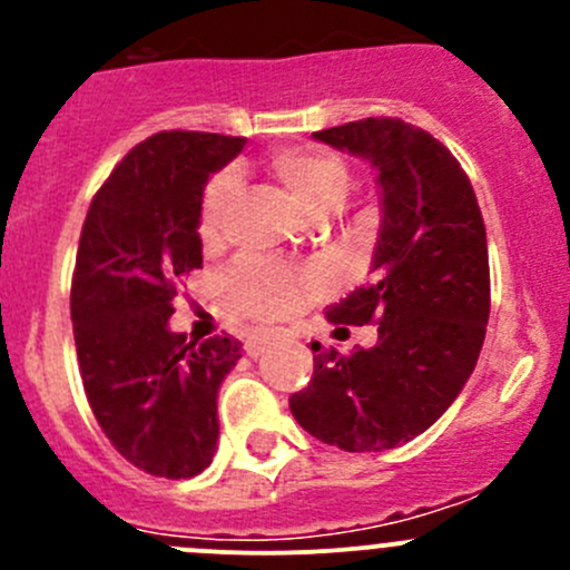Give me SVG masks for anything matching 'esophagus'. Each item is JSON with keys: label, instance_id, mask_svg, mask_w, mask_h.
<instances>
[{"label": "esophagus", "instance_id": "1", "mask_svg": "<svg viewBox=\"0 0 570 570\" xmlns=\"http://www.w3.org/2000/svg\"><path fill=\"white\" fill-rule=\"evenodd\" d=\"M269 344H273V333L256 331V333H250L248 338H245V353H248L250 358H258V355H262L264 350L269 347Z\"/></svg>", "mask_w": 570, "mask_h": 570}]
</instances>
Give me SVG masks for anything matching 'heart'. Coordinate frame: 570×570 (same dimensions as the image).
Wrapping results in <instances>:
<instances>
[{
	"mask_svg": "<svg viewBox=\"0 0 570 570\" xmlns=\"http://www.w3.org/2000/svg\"><path fill=\"white\" fill-rule=\"evenodd\" d=\"M264 168L295 200L297 209L306 212L308 217L336 209L347 193V165L342 157L325 151V148H281V151L269 154ZM234 193H237V178L232 170L217 174L206 184L198 215V232L206 243L220 237ZM223 284H226L228 297L237 306L258 314V317H275V314L289 312L297 301V292H301V278L292 269L256 256L234 264Z\"/></svg>",
	"mask_w": 570,
	"mask_h": 570,
	"instance_id": "obj_1",
	"label": "heart"
}]
</instances>
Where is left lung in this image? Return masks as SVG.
<instances>
[{
  "mask_svg": "<svg viewBox=\"0 0 570 570\" xmlns=\"http://www.w3.org/2000/svg\"><path fill=\"white\" fill-rule=\"evenodd\" d=\"M312 137L366 159L381 187L372 284L325 317L381 327L375 347L317 355L292 416L344 452L394 450L444 416L480 358L491 312L485 223L458 159L419 126L366 118Z\"/></svg>",
  "mask_w": 570,
  "mask_h": 570,
  "instance_id": "8db88e82",
  "label": "left lung"
}]
</instances>
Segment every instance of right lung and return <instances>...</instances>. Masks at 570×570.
Listing matches in <instances>:
<instances>
[{
	"mask_svg": "<svg viewBox=\"0 0 570 570\" xmlns=\"http://www.w3.org/2000/svg\"><path fill=\"white\" fill-rule=\"evenodd\" d=\"M243 146L209 131L148 137L96 193L79 237L71 322L85 394L115 450L168 480L212 463L217 396L243 358L234 336L170 331L176 278L204 264V187Z\"/></svg>",
	"mask_w": 570,
	"mask_h": 570,
	"instance_id": "add662e5",
	"label": "right lung"
}]
</instances>
